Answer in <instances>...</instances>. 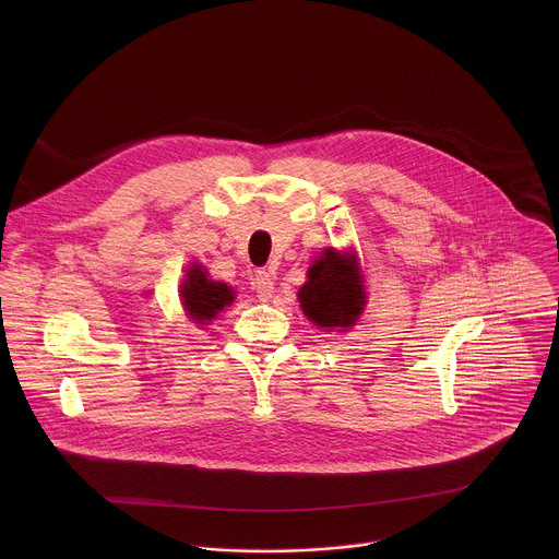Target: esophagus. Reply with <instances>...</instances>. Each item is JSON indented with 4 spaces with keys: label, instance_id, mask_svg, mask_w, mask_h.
Listing matches in <instances>:
<instances>
[{
    "label": "esophagus",
    "instance_id": "1",
    "mask_svg": "<svg viewBox=\"0 0 559 559\" xmlns=\"http://www.w3.org/2000/svg\"><path fill=\"white\" fill-rule=\"evenodd\" d=\"M251 288L255 290L260 301L271 299V295H273V275L269 271H255V275L251 277Z\"/></svg>",
    "mask_w": 559,
    "mask_h": 559
}]
</instances>
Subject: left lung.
I'll return each instance as SVG.
<instances>
[{
	"label": "left lung",
	"mask_w": 559,
	"mask_h": 559,
	"mask_svg": "<svg viewBox=\"0 0 559 559\" xmlns=\"http://www.w3.org/2000/svg\"><path fill=\"white\" fill-rule=\"evenodd\" d=\"M364 286L353 255L337 253L333 247L310 266L308 282L299 290V304L308 319L320 329L350 326L364 310Z\"/></svg>",
	"instance_id": "1"
}]
</instances>
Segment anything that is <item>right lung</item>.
<instances>
[{"mask_svg": "<svg viewBox=\"0 0 559 559\" xmlns=\"http://www.w3.org/2000/svg\"><path fill=\"white\" fill-rule=\"evenodd\" d=\"M182 304L189 317L198 322L215 319L226 306L233 304L235 293L222 282H211L202 266L193 264L180 286Z\"/></svg>", "mask_w": 559, "mask_h": 559, "instance_id": "add662e5", "label": "right lung"}]
</instances>
